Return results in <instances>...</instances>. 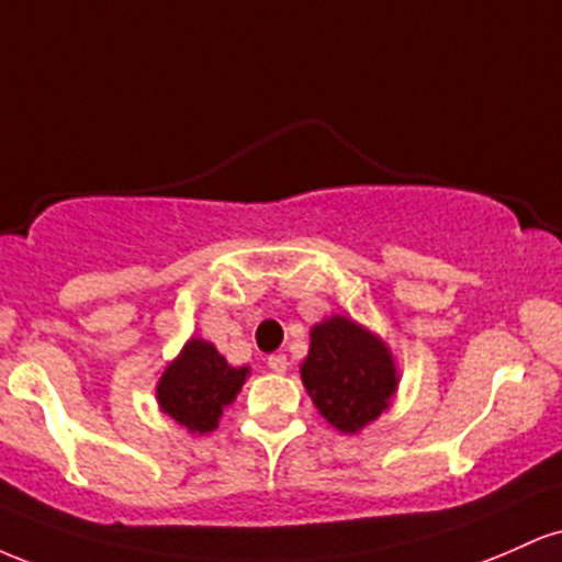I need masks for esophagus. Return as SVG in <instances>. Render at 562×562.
<instances>
[{
	"mask_svg": "<svg viewBox=\"0 0 562 562\" xmlns=\"http://www.w3.org/2000/svg\"><path fill=\"white\" fill-rule=\"evenodd\" d=\"M267 364H269V370L277 372V375H282V372L288 370V357H285V353H272Z\"/></svg>",
	"mask_w": 562,
	"mask_h": 562,
	"instance_id": "esophagus-1",
	"label": "esophagus"
}]
</instances>
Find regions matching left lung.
Masks as SVG:
<instances>
[{
	"label": "left lung",
	"mask_w": 562,
	"mask_h": 562,
	"mask_svg": "<svg viewBox=\"0 0 562 562\" xmlns=\"http://www.w3.org/2000/svg\"><path fill=\"white\" fill-rule=\"evenodd\" d=\"M301 380L312 404L335 430L362 434L396 396L398 367L391 346L378 333L333 314L308 333Z\"/></svg>",
	"instance_id": "8db88e82"
}]
</instances>
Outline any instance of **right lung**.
Here are the masks:
<instances>
[{
    "label": "right lung",
    "instance_id": "1",
    "mask_svg": "<svg viewBox=\"0 0 562 562\" xmlns=\"http://www.w3.org/2000/svg\"><path fill=\"white\" fill-rule=\"evenodd\" d=\"M248 378L250 367H232L214 344L190 338L160 372L158 409L187 434L205 436L218 428L224 409L235 402Z\"/></svg>",
    "mask_w": 562,
    "mask_h": 562
}]
</instances>
